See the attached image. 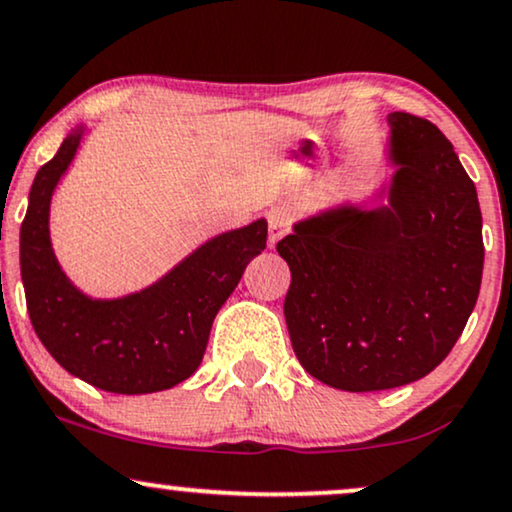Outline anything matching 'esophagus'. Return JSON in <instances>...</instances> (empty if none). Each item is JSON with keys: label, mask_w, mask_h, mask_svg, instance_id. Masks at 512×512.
<instances>
[{"label": "esophagus", "mask_w": 512, "mask_h": 512, "mask_svg": "<svg viewBox=\"0 0 512 512\" xmlns=\"http://www.w3.org/2000/svg\"><path fill=\"white\" fill-rule=\"evenodd\" d=\"M288 233V224L283 221L281 217H276V214H269V243H276V240H281L283 236Z\"/></svg>", "instance_id": "esophagus-1"}]
</instances>
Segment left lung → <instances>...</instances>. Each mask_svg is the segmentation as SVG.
<instances>
[{"label": "left lung", "mask_w": 512, "mask_h": 512, "mask_svg": "<svg viewBox=\"0 0 512 512\" xmlns=\"http://www.w3.org/2000/svg\"><path fill=\"white\" fill-rule=\"evenodd\" d=\"M389 123V207L331 209L276 243L291 267L283 315L300 365L353 393L439 367L482 283V212L451 140L408 112Z\"/></svg>", "instance_id": "left-lung-1"}]
</instances>
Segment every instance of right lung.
<instances>
[{
    "mask_svg": "<svg viewBox=\"0 0 512 512\" xmlns=\"http://www.w3.org/2000/svg\"><path fill=\"white\" fill-rule=\"evenodd\" d=\"M80 133L40 166L21 224V279L42 346L73 377L123 396L181 384L200 367L219 307L267 245V221L221 233L145 291L92 300L61 272L49 243V200Z\"/></svg>",
    "mask_w": 512,
    "mask_h": 512,
    "instance_id": "obj_1",
    "label": "right lung"
}]
</instances>
